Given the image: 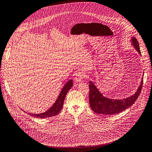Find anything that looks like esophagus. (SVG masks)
Returning <instances> with one entry per match:
<instances>
[{
	"label": "esophagus",
	"instance_id": "obj_1",
	"mask_svg": "<svg viewBox=\"0 0 152 152\" xmlns=\"http://www.w3.org/2000/svg\"><path fill=\"white\" fill-rule=\"evenodd\" d=\"M84 77H85L83 73H81V72H79V73H77V74L76 75L75 79V80H76V82H79L82 81V80L84 79Z\"/></svg>",
	"mask_w": 152,
	"mask_h": 152
}]
</instances>
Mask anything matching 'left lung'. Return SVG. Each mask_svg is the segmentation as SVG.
<instances>
[{"instance_id":"obj_1","label":"left lung","mask_w":152,"mask_h":152,"mask_svg":"<svg viewBox=\"0 0 152 152\" xmlns=\"http://www.w3.org/2000/svg\"><path fill=\"white\" fill-rule=\"evenodd\" d=\"M131 42L136 51L141 55L140 45L137 39L134 37H132ZM142 84L143 77H142L141 84L134 94L127 98L113 99L104 96L93 84V82L89 81V102L90 107L94 112L101 115H116L117 113H121L134 103L141 93Z\"/></svg>"}]
</instances>
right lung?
Returning a JSON list of instances; mask_svg holds the SVG:
<instances>
[{
	"label": "right lung",
	"instance_id": "add662e5",
	"mask_svg": "<svg viewBox=\"0 0 152 152\" xmlns=\"http://www.w3.org/2000/svg\"><path fill=\"white\" fill-rule=\"evenodd\" d=\"M73 80L72 79L69 80L62 88L56 102H55L54 104L44 113H37V114L28 113V115L37 118H42V119L57 115L60 112L63 107V104L64 102V99L65 98L66 94H67L68 91L70 90V89L73 87Z\"/></svg>",
	"mask_w": 152,
	"mask_h": 152
}]
</instances>
